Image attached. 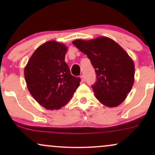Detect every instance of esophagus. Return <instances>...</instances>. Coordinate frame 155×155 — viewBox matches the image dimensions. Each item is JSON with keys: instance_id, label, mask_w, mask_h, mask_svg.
Listing matches in <instances>:
<instances>
[{"instance_id": "34e87169", "label": "esophagus", "mask_w": 155, "mask_h": 155, "mask_svg": "<svg viewBox=\"0 0 155 155\" xmlns=\"http://www.w3.org/2000/svg\"><path fill=\"white\" fill-rule=\"evenodd\" d=\"M80 78H81V81H85V77H84V75H81V76H80Z\"/></svg>"}]
</instances>
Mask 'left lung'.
I'll use <instances>...</instances> for the list:
<instances>
[{
  "label": "left lung",
  "mask_w": 155,
  "mask_h": 155,
  "mask_svg": "<svg viewBox=\"0 0 155 155\" xmlns=\"http://www.w3.org/2000/svg\"><path fill=\"white\" fill-rule=\"evenodd\" d=\"M90 60L96 74L92 85L95 97L108 107L122 104L133 87L135 65L128 54L107 37L73 41Z\"/></svg>",
  "instance_id": "left-lung-1"
}]
</instances>
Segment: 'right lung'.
I'll return each mask as SVG.
<instances>
[{"label": "right lung", "mask_w": 155, "mask_h": 155, "mask_svg": "<svg viewBox=\"0 0 155 155\" xmlns=\"http://www.w3.org/2000/svg\"><path fill=\"white\" fill-rule=\"evenodd\" d=\"M67 47L51 41L41 45L25 68L28 90L48 110L59 109L71 100L81 79L71 75L65 62Z\"/></svg>", "instance_id": "right-lung-1"}]
</instances>
